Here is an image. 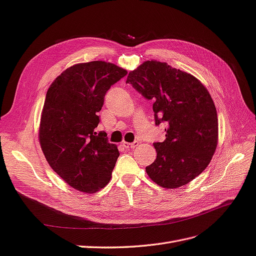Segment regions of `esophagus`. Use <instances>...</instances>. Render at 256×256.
<instances>
[{
  "instance_id": "34e87169",
  "label": "esophagus",
  "mask_w": 256,
  "mask_h": 256,
  "mask_svg": "<svg viewBox=\"0 0 256 256\" xmlns=\"http://www.w3.org/2000/svg\"><path fill=\"white\" fill-rule=\"evenodd\" d=\"M140 144L138 142H122V147L126 148V149H135L137 146Z\"/></svg>"
}]
</instances>
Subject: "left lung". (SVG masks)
I'll return each instance as SVG.
<instances>
[{
	"label": "left lung",
	"instance_id": "obj_1",
	"mask_svg": "<svg viewBox=\"0 0 256 256\" xmlns=\"http://www.w3.org/2000/svg\"><path fill=\"white\" fill-rule=\"evenodd\" d=\"M126 82L153 100L156 124L165 122L163 142L153 144L156 158L146 167L149 178L165 188L186 186L206 170L218 138L216 109L198 79L165 62L144 61Z\"/></svg>",
	"mask_w": 256,
	"mask_h": 256
}]
</instances>
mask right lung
<instances>
[{"instance_id":"1","label":"right lung","mask_w":256,"mask_h":256,"mask_svg":"<svg viewBox=\"0 0 256 256\" xmlns=\"http://www.w3.org/2000/svg\"><path fill=\"white\" fill-rule=\"evenodd\" d=\"M128 74L105 61L78 63L50 84L38 140L48 164L72 188L96 193L110 181L119 151L96 133L106 92Z\"/></svg>"}]
</instances>
